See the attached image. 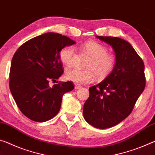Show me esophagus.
<instances>
[{"label":"esophagus","instance_id":"esophagus-1","mask_svg":"<svg viewBox=\"0 0 155 155\" xmlns=\"http://www.w3.org/2000/svg\"><path fill=\"white\" fill-rule=\"evenodd\" d=\"M74 88L76 90H78V89H80V88H81V86L80 85H75Z\"/></svg>","mask_w":155,"mask_h":155}]
</instances>
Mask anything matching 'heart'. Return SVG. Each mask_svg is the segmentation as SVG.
<instances>
[{
    "label": "heart",
    "instance_id": "heart-1",
    "mask_svg": "<svg viewBox=\"0 0 155 155\" xmlns=\"http://www.w3.org/2000/svg\"><path fill=\"white\" fill-rule=\"evenodd\" d=\"M84 48L92 58L86 67L89 70L70 69L66 71L64 75L66 80L77 84H85L93 81L95 74L99 78L106 77L112 72L115 66L114 57L107 53V48L104 45L97 42H89L85 44ZM75 55L76 50L73 45L63 47L59 52L61 61L67 67L72 65Z\"/></svg>",
    "mask_w": 155,
    "mask_h": 155
}]
</instances>
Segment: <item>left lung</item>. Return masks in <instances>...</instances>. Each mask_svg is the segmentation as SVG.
Wrapping results in <instances>:
<instances>
[{
	"label": "left lung",
	"mask_w": 155,
	"mask_h": 155,
	"mask_svg": "<svg viewBox=\"0 0 155 155\" xmlns=\"http://www.w3.org/2000/svg\"><path fill=\"white\" fill-rule=\"evenodd\" d=\"M97 38L112 46L116 63L103 81L89 88L83 117L91 126L105 129L116 126L132 112L146 86L143 60L127 41L118 37Z\"/></svg>",
	"instance_id": "left-lung-1"
}]
</instances>
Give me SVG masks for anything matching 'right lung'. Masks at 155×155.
Returning a JSON list of instances; mask_svg holds the SVG:
<instances>
[{"label":"right lung","instance_id":"right-lung-1","mask_svg":"<svg viewBox=\"0 0 155 155\" xmlns=\"http://www.w3.org/2000/svg\"><path fill=\"white\" fill-rule=\"evenodd\" d=\"M74 43L67 36L48 32L26 41L14 54L9 89L17 106L29 119L45 122L52 119L59 112L63 94L74 88L72 81L49 85L63 73L60 50Z\"/></svg>","mask_w":155,"mask_h":155}]
</instances>
